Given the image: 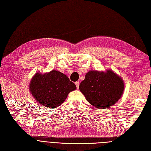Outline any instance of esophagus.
<instances>
[{"label": "esophagus", "instance_id": "esophagus-1", "mask_svg": "<svg viewBox=\"0 0 151 151\" xmlns=\"http://www.w3.org/2000/svg\"><path fill=\"white\" fill-rule=\"evenodd\" d=\"M75 84H76V86L77 87V88L78 89L79 88V82H76Z\"/></svg>", "mask_w": 151, "mask_h": 151}]
</instances>
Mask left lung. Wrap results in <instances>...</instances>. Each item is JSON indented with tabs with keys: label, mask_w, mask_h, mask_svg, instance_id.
<instances>
[{
	"label": "left lung",
	"mask_w": 151,
	"mask_h": 151,
	"mask_svg": "<svg viewBox=\"0 0 151 151\" xmlns=\"http://www.w3.org/2000/svg\"><path fill=\"white\" fill-rule=\"evenodd\" d=\"M79 90L91 104L97 108H107L115 104L124 91L121 77L111 70H91L79 85Z\"/></svg>",
	"instance_id": "left-lung-1"
}]
</instances>
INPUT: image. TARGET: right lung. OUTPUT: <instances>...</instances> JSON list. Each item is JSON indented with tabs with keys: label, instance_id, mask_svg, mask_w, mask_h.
I'll return each mask as SVG.
<instances>
[{
	"label": "right lung",
	"instance_id": "add662e5",
	"mask_svg": "<svg viewBox=\"0 0 151 151\" xmlns=\"http://www.w3.org/2000/svg\"><path fill=\"white\" fill-rule=\"evenodd\" d=\"M29 88L37 102L45 107L54 108L64 102L68 93L76 89V86L64 74L52 70L43 74L36 72Z\"/></svg>",
	"mask_w": 151,
	"mask_h": 151
}]
</instances>
